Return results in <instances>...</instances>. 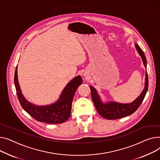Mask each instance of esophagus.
<instances>
[{"label": "esophagus", "mask_w": 160, "mask_h": 160, "mask_svg": "<svg viewBox=\"0 0 160 160\" xmlns=\"http://www.w3.org/2000/svg\"><path fill=\"white\" fill-rule=\"evenodd\" d=\"M83 76H84V77H85V78H87V77L88 76V73H87V72H84V73H83Z\"/></svg>", "instance_id": "1"}]
</instances>
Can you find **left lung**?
Instances as JSON below:
<instances>
[{
	"label": "left lung",
	"mask_w": 160,
	"mask_h": 160,
	"mask_svg": "<svg viewBox=\"0 0 160 160\" xmlns=\"http://www.w3.org/2000/svg\"><path fill=\"white\" fill-rule=\"evenodd\" d=\"M134 45L138 53L142 58L144 67L147 69V59L144 52L137 43H134ZM148 75L146 71L145 87L143 91L134 101L130 103H121L112 101L103 102L96 89L92 86H90V88L92 99L99 114L107 119H118L133 114L139 108L146 95L148 90Z\"/></svg>",
	"instance_id": "1"
}]
</instances>
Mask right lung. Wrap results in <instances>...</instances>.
<instances>
[{
    "label": "right lung",
    "instance_id": "right-lung-1",
    "mask_svg": "<svg viewBox=\"0 0 160 160\" xmlns=\"http://www.w3.org/2000/svg\"><path fill=\"white\" fill-rule=\"evenodd\" d=\"M82 82L80 76L74 78L66 85L58 100L50 105L39 106L33 104L24 98L18 81L17 66L15 72L14 83L17 95L22 108L37 121L49 124L62 123L68 119L74 94Z\"/></svg>",
    "mask_w": 160,
    "mask_h": 160
}]
</instances>
